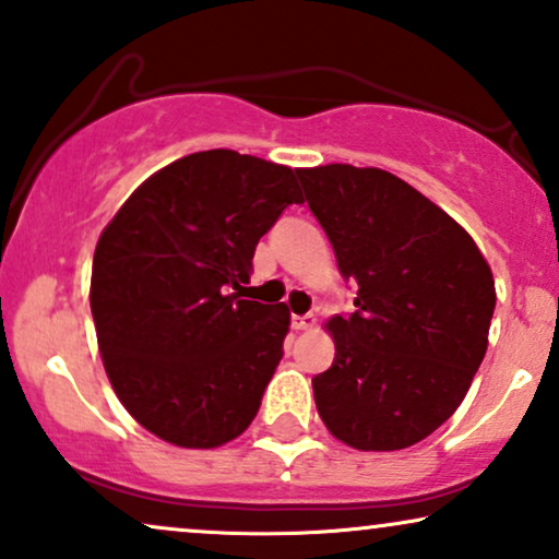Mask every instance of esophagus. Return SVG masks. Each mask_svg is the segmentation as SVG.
I'll list each match as a JSON object with an SVG mask.
<instances>
[{"label": "esophagus", "instance_id": "34e87169", "mask_svg": "<svg viewBox=\"0 0 559 559\" xmlns=\"http://www.w3.org/2000/svg\"><path fill=\"white\" fill-rule=\"evenodd\" d=\"M316 325V316L306 313V316H293V329L295 331H308Z\"/></svg>", "mask_w": 559, "mask_h": 559}]
</instances>
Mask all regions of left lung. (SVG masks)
Wrapping results in <instances>:
<instances>
[{
    "label": "left lung",
    "mask_w": 559,
    "mask_h": 559,
    "mask_svg": "<svg viewBox=\"0 0 559 559\" xmlns=\"http://www.w3.org/2000/svg\"><path fill=\"white\" fill-rule=\"evenodd\" d=\"M310 213L357 285L329 323L336 357L313 377L325 429L361 452H393L439 429L488 349L496 282L473 238L395 174L297 169Z\"/></svg>",
    "instance_id": "1"
}]
</instances>
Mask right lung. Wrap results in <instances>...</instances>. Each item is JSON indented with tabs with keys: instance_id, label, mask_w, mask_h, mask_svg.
Instances as JSON below:
<instances>
[{
	"instance_id": "1",
	"label": "right lung",
	"mask_w": 559,
	"mask_h": 559,
	"mask_svg": "<svg viewBox=\"0 0 559 559\" xmlns=\"http://www.w3.org/2000/svg\"><path fill=\"white\" fill-rule=\"evenodd\" d=\"M289 166L213 148L164 166L99 236L92 318L126 411L169 444L249 429L277 369L285 302L243 300L259 238L297 205Z\"/></svg>"
}]
</instances>
